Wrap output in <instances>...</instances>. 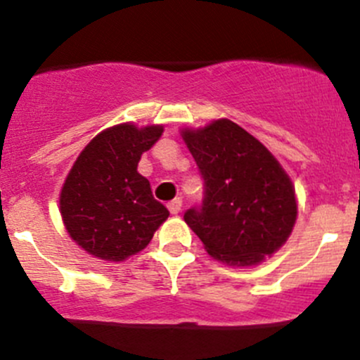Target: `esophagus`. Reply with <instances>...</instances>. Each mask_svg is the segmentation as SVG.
Returning <instances> with one entry per match:
<instances>
[{"label":"esophagus","mask_w":360,"mask_h":360,"mask_svg":"<svg viewBox=\"0 0 360 360\" xmlns=\"http://www.w3.org/2000/svg\"><path fill=\"white\" fill-rule=\"evenodd\" d=\"M181 207H183V200H181V198H174V200L169 203L170 214H179L181 212Z\"/></svg>","instance_id":"obj_1"}]
</instances>
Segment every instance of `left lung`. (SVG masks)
<instances>
[{
    "label": "left lung",
    "instance_id": "8db88e82",
    "mask_svg": "<svg viewBox=\"0 0 360 360\" xmlns=\"http://www.w3.org/2000/svg\"><path fill=\"white\" fill-rule=\"evenodd\" d=\"M183 139L203 179L202 202L184 212L207 252L249 266L271 256L292 231L297 207L291 179L242 127L217 120Z\"/></svg>",
    "mask_w": 360,
    "mask_h": 360
}]
</instances>
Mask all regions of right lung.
I'll return each mask as SVG.
<instances>
[{
	"label": "right lung",
	"mask_w": 360,
	"mask_h": 360,
	"mask_svg": "<svg viewBox=\"0 0 360 360\" xmlns=\"http://www.w3.org/2000/svg\"><path fill=\"white\" fill-rule=\"evenodd\" d=\"M160 125L123 123L94 137L79 153L60 193V214L72 240L92 256L123 261L150 244L169 217L150 181L137 172L141 155L162 136Z\"/></svg>",
	"instance_id": "1"
}]
</instances>
